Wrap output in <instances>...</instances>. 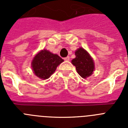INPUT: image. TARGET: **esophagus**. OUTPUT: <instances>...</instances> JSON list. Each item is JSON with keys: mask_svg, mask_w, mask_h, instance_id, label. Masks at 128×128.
I'll list each match as a JSON object with an SVG mask.
<instances>
[{"mask_svg": "<svg viewBox=\"0 0 128 128\" xmlns=\"http://www.w3.org/2000/svg\"><path fill=\"white\" fill-rule=\"evenodd\" d=\"M64 60L66 61V62H68V61L70 60V58H69V56H67V57L65 58H64Z\"/></svg>", "mask_w": 128, "mask_h": 128, "instance_id": "esophagus-1", "label": "esophagus"}]
</instances>
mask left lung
Returning a JSON list of instances; mask_svg holds the SVG:
<instances>
[{"label": "left lung", "mask_w": 128, "mask_h": 128, "mask_svg": "<svg viewBox=\"0 0 128 128\" xmlns=\"http://www.w3.org/2000/svg\"><path fill=\"white\" fill-rule=\"evenodd\" d=\"M76 58L72 60V63L76 66L78 73L82 78H86L92 74L94 70V63L84 48H80L75 52Z\"/></svg>", "instance_id": "1"}]
</instances>
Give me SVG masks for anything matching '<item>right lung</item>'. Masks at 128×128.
<instances>
[{"mask_svg": "<svg viewBox=\"0 0 128 128\" xmlns=\"http://www.w3.org/2000/svg\"><path fill=\"white\" fill-rule=\"evenodd\" d=\"M63 60L57 54L47 50H42L34 56L32 62V67L35 75L46 80L55 72L56 68Z\"/></svg>", "mask_w": 128, "mask_h": 128, "instance_id": "right-lung-1", "label": "right lung"}]
</instances>
